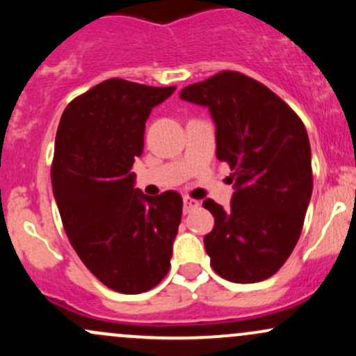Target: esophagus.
I'll list each match as a JSON object with an SVG mask.
<instances>
[{
	"instance_id": "esophagus-1",
	"label": "esophagus",
	"mask_w": 356,
	"mask_h": 356,
	"mask_svg": "<svg viewBox=\"0 0 356 356\" xmlns=\"http://www.w3.org/2000/svg\"><path fill=\"white\" fill-rule=\"evenodd\" d=\"M197 207H199V201H195V199L192 197H184V212H191L197 209Z\"/></svg>"
}]
</instances>
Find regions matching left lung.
<instances>
[{
    "label": "left lung",
    "instance_id": "obj_1",
    "mask_svg": "<svg viewBox=\"0 0 356 356\" xmlns=\"http://www.w3.org/2000/svg\"><path fill=\"white\" fill-rule=\"evenodd\" d=\"M181 99L209 107L216 154L234 170L231 209L202 202L214 216V229L204 236L211 266L232 283L268 280L295 249L312 199L305 124L266 85L239 72L192 83Z\"/></svg>",
    "mask_w": 356,
    "mask_h": 356
}]
</instances>
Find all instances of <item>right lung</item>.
I'll use <instances>...</instances> for the list:
<instances>
[{
  "instance_id": "obj_1",
  "label": "right lung",
  "mask_w": 356,
  "mask_h": 356,
  "mask_svg": "<svg viewBox=\"0 0 356 356\" xmlns=\"http://www.w3.org/2000/svg\"><path fill=\"white\" fill-rule=\"evenodd\" d=\"M174 90L105 80L67 105L56 130L51 186L65 232L88 271L124 295L149 291L170 268L181 194L144 195L130 169L145 120Z\"/></svg>"
}]
</instances>
